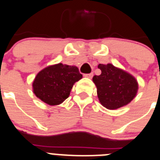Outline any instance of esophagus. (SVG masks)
<instances>
[{"instance_id": "esophagus-1", "label": "esophagus", "mask_w": 160, "mask_h": 160, "mask_svg": "<svg viewBox=\"0 0 160 160\" xmlns=\"http://www.w3.org/2000/svg\"><path fill=\"white\" fill-rule=\"evenodd\" d=\"M92 76H93V74L92 73L85 74V75H84V76H85V77H88V78H92Z\"/></svg>"}]
</instances>
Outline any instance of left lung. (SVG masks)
Returning <instances> with one entry per match:
<instances>
[{
    "mask_svg": "<svg viewBox=\"0 0 160 160\" xmlns=\"http://www.w3.org/2000/svg\"><path fill=\"white\" fill-rule=\"evenodd\" d=\"M98 68L102 73L93 76L92 81L97 87L101 104L109 110L128 105L138 92L136 78L111 63L99 64Z\"/></svg>",
    "mask_w": 160,
    "mask_h": 160,
    "instance_id": "8db88e82",
    "label": "left lung"
}]
</instances>
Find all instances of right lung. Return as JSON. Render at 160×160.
Wrapping results in <instances>:
<instances>
[{
  "label": "right lung",
  "mask_w": 160,
  "mask_h": 160,
  "mask_svg": "<svg viewBox=\"0 0 160 160\" xmlns=\"http://www.w3.org/2000/svg\"><path fill=\"white\" fill-rule=\"evenodd\" d=\"M82 77L76 66L50 65L38 72L32 89L35 95L48 105H59L69 97L74 84Z\"/></svg>",
  "instance_id": "1"
}]
</instances>
